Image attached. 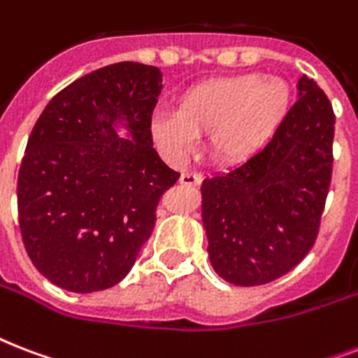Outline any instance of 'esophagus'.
<instances>
[{
	"label": "esophagus",
	"instance_id": "34e87169",
	"mask_svg": "<svg viewBox=\"0 0 358 358\" xmlns=\"http://www.w3.org/2000/svg\"><path fill=\"white\" fill-rule=\"evenodd\" d=\"M201 182H202V174L199 173H185L180 176V184L187 185V187H191V185H201Z\"/></svg>",
	"mask_w": 358,
	"mask_h": 358
}]
</instances>
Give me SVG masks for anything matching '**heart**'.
<instances>
[{
  "label": "heart",
  "instance_id": "obj_1",
  "mask_svg": "<svg viewBox=\"0 0 358 358\" xmlns=\"http://www.w3.org/2000/svg\"><path fill=\"white\" fill-rule=\"evenodd\" d=\"M292 106L282 78L241 74L202 81L178 98L176 113L152 115L154 139L173 154L195 148L210 135L212 154L221 162H241L264 148Z\"/></svg>",
  "mask_w": 358,
  "mask_h": 358
}]
</instances>
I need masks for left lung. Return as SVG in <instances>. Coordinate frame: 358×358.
I'll list each match as a JSON object with an SVG mask.
<instances>
[{
    "label": "left lung",
    "instance_id": "obj_1",
    "mask_svg": "<svg viewBox=\"0 0 358 358\" xmlns=\"http://www.w3.org/2000/svg\"><path fill=\"white\" fill-rule=\"evenodd\" d=\"M271 141L229 173L204 178L208 258L236 286H260L299 264L316 241L333 171L334 113L310 78Z\"/></svg>",
    "mask_w": 358,
    "mask_h": 358
}]
</instances>
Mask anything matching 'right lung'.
Listing matches in <instances>:
<instances>
[{"label": "right lung", "mask_w": 358, "mask_h": 358, "mask_svg": "<svg viewBox=\"0 0 358 358\" xmlns=\"http://www.w3.org/2000/svg\"><path fill=\"white\" fill-rule=\"evenodd\" d=\"M162 89L156 66L109 64L64 87L36 120L18 174L20 232L59 288L119 284L150 238L159 196L180 178L152 146Z\"/></svg>", "instance_id": "right-lung-1"}]
</instances>
